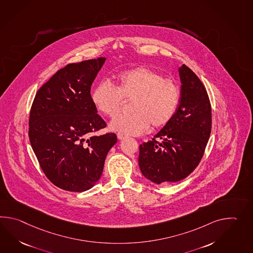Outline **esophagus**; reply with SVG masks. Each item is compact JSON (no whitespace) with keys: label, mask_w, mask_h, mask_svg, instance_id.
I'll return each mask as SVG.
<instances>
[{"label":"esophagus","mask_w":253,"mask_h":253,"mask_svg":"<svg viewBox=\"0 0 253 253\" xmlns=\"http://www.w3.org/2000/svg\"><path fill=\"white\" fill-rule=\"evenodd\" d=\"M117 137H118L119 140H124L125 138H127L126 135H124V133H121V132L117 133Z\"/></svg>","instance_id":"obj_1"}]
</instances>
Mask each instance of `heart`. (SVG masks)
Masks as SVG:
<instances>
[{"label": "heart", "mask_w": 253, "mask_h": 253, "mask_svg": "<svg viewBox=\"0 0 253 253\" xmlns=\"http://www.w3.org/2000/svg\"><path fill=\"white\" fill-rule=\"evenodd\" d=\"M115 84L101 80L91 91V101L102 115L113 118L131 101L129 114L113 119L111 129L138 135L149 129L163 127L174 115L180 100V89L174 81L165 79L150 68H133L115 76Z\"/></svg>", "instance_id": "1"}]
</instances>
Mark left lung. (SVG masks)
<instances>
[{"instance_id":"8db88e82","label":"left lung","mask_w":253,"mask_h":253,"mask_svg":"<svg viewBox=\"0 0 253 253\" xmlns=\"http://www.w3.org/2000/svg\"><path fill=\"white\" fill-rule=\"evenodd\" d=\"M179 73L180 97L174 115L152 140L140 145V171L157 184L176 182L191 174L211 131V107L204 85L185 64Z\"/></svg>"}]
</instances>
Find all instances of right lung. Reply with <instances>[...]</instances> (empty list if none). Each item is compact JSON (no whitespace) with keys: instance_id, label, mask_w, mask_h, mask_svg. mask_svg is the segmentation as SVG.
<instances>
[{"instance_id":"1","label":"right lung","mask_w":253,"mask_h":253,"mask_svg":"<svg viewBox=\"0 0 253 253\" xmlns=\"http://www.w3.org/2000/svg\"><path fill=\"white\" fill-rule=\"evenodd\" d=\"M105 58L70 63L37 91L29 119V138L40 166L54 185L87 191L100 180L115 133L93 135L106 127L91 101L90 86Z\"/></svg>"}]
</instances>
